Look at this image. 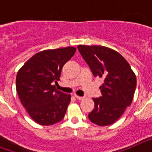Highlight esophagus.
I'll return each instance as SVG.
<instances>
[{
  "mask_svg": "<svg viewBox=\"0 0 152 152\" xmlns=\"http://www.w3.org/2000/svg\"><path fill=\"white\" fill-rule=\"evenodd\" d=\"M75 98H76V99L78 100H81L84 99V96H77V95H75Z\"/></svg>",
  "mask_w": 152,
  "mask_h": 152,
  "instance_id": "34e87169",
  "label": "esophagus"
}]
</instances>
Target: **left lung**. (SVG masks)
I'll use <instances>...</instances> for the list:
<instances>
[{"instance_id":"obj_1","label":"left lung","mask_w":152,"mask_h":152,"mask_svg":"<svg viewBox=\"0 0 152 152\" xmlns=\"http://www.w3.org/2000/svg\"><path fill=\"white\" fill-rule=\"evenodd\" d=\"M80 54L94 77L104 79L102 96L93 98L94 109L88 118L97 126L113 124L123 115L133 99L136 77L129 64L116 51L101 45H77Z\"/></svg>"}]
</instances>
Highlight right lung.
<instances>
[{
  "instance_id": "1",
  "label": "right lung",
  "mask_w": 152,
  "mask_h": 152,
  "mask_svg": "<svg viewBox=\"0 0 152 152\" xmlns=\"http://www.w3.org/2000/svg\"><path fill=\"white\" fill-rule=\"evenodd\" d=\"M76 49L66 47L36 53L19 70L16 87L19 98L31 118L38 124L50 126L62 120L71 95L56 89L64 64Z\"/></svg>"
}]
</instances>
